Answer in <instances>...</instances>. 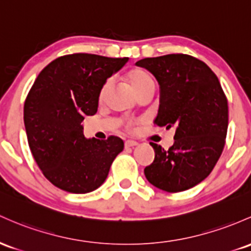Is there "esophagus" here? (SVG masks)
Listing matches in <instances>:
<instances>
[{
  "label": "esophagus",
  "instance_id": "esophagus-1",
  "mask_svg": "<svg viewBox=\"0 0 251 251\" xmlns=\"http://www.w3.org/2000/svg\"><path fill=\"white\" fill-rule=\"evenodd\" d=\"M137 144H138V143H137L136 140H131V139H128V140H126V142H125V147H126V148L136 147Z\"/></svg>",
  "mask_w": 251,
  "mask_h": 251
}]
</instances>
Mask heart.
I'll return each instance as SVG.
<instances>
[{
  "label": "heart",
  "mask_w": 251,
  "mask_h": 251,
  "mask_svg": "<svg viewBox=\"0 0 251 251\" xmlns=\"http://www.w3.org/2000/svg\"><path fill=\"white\" fill-rule=\"evenodd\" d=\"M126 78H127L128 83L131 84L132 89L134 90L136 94H138V93L143 92V90L148 89V88L150 87H155L152 77H151V75L147 70H144V69L142 68H132L131 70H128L127 74H126ZM109 85H111V82L107 81L104 82L102 87H101L100 95H99L101 100H102L104 95L108 92Z\"/></svg>",
  "instance_id": "1"
}]
</instances>
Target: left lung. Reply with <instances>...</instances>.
I'll use <instances>...</instances> for the list:
<instances>
[{"label":"left lung","instance_id":"left-lung-1","mask_svg":"<svg viewBox=\"0 0 251 251\" xmlns=\"http://www.w3.org/2000/svg\"><path fill=\"white\" fill-rule=\"evenodd\" d=\"M156 77L159 108L153 123L175 127L168 150L150 143L155 159L144 169L151 184L169 193L187 191L205 180L218 162L226 138L227 99L205 63L182 53L136 63Z\"/></svg>","mask_w":251,"mask_h":251}]
</instances>
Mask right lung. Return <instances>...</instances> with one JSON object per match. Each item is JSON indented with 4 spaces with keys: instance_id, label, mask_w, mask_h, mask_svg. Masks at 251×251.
Segmentation results:
<instances>
[{
    "instance_id": "obj_1",
    "label": "right lung",
    "mask_w": 251,
    "mask_h": 251,
    "mask_svg": "<svg viewBox=\"0 0 251 251\" xmlns=\"http://www.w3.org/2000/svg\"><path fill=\"white\" fill-rule=\"evenodd\" d=\"M128 58L74 53L52 60L33 83L24 106L31 152L44 176L75 194L95 191L124 149L119 137L87 139L81 123L98 112L100 89Z\"/></svg>"
}]
</instances>
